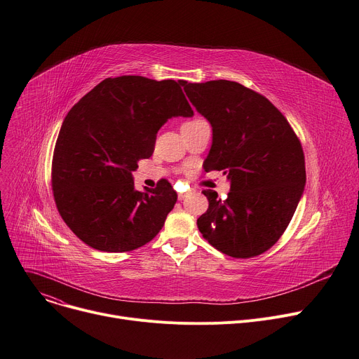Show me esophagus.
<instances>
[{"label":"esophagus","mask_w":359,"mask_h":359,"mask_svg":"<svg viewBox=\"0 0 359 359\" xmlns=\"http://www.w3.org/2000/svg\"><path fill=\"white\" fill-rule=\"evenodd\" d=\"M187 195H189V194H179V195H177V198H179V201H183Z\"/></svg>","instance_id":"34e87169"}]
</instances>
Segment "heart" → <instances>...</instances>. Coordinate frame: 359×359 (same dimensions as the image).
Instances as JSON below:
<instances>
[{"label":"heart","mask_w":359,"mask_h":359,"mask_svg":"<svg viewBox=\"0 0 359 359\" xmlns=\"http://www.w3.org/2000/svg\"><path fill=\"white\" fill-rule=\"evenodd\" d=\"M198 121H201V119H194V121H186V123H183V124H182V127H187V126H190V124H195V123H198Z\"/></svg>","instance_id":"b5f03b06"}]
</instances>
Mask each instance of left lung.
Masks as SVG:
<instances>
[{
    "label": "left lung",
    "mask_w": 359,
    "mask_h": 359,
    "mask_svg": "<svg viewBox=\"0 0 359 359\" xmlns=\"http://www.w3.org/2000/svg\"><path fill=\"white\" fill-rule=\"evenodd\" d=\"M192 105L212 126L205 172L231 180L225 201L203 190L208 210L198 228L208 243L233 258L270 250L289 226L306 183L300 140L261 93L232 81L183 83Z\"/></svg>",
    "instance_id": "1"
}]
</instances>
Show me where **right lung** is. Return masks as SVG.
<instances>
[{"instance_id":"right-lung-1","label":"right lung","mask_w":359,"mask_h":359,"mask_svg":"<svg viewBox=\"0 0 359 359\" xmlns=\"http://www.w3.org/2000/svg\"><path fill=\"white\" fill-rule=\"evenodd\" d=\"M184 81L107 78L72 108L53 151L52 189L65 224L86 245L127 252L150 243L177 194L161 179L138 192L131 172L151 157L172 116H192Z\"/></svg>"}]
</instances>
